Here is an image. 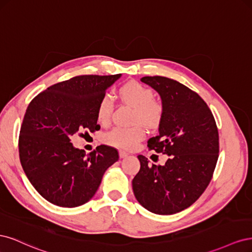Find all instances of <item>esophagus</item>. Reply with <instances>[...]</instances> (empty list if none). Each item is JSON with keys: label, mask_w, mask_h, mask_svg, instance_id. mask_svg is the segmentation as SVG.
<instances>
[{"label": "esophagus", "mask_w": 252, "mask_h": 252, "mask_svg": "<svg viewBox=\"0 0 252 252\" xmlns=\"http://www.w3.org/2000/svg\"><path fill=\"white\" fill-rule=\"evenodd\" d=\"M119 155H120V158H124L128 157L127 152H125V151H123V150H120V151H119Z\"/></svg>", "instance_id": "1"}]
</instances>
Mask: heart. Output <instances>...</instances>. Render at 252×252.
Instances as JSON below:
<instances>
[{
  "label": "heart",
  "mask_w": 252,
  "mask_h": 252,
  "mask_svg": "<svg viewBox=\"0 0 252 252\" xmlns=\"http://www.w3.org/2000/svg\"><path fill=\"white\" fill-rule=\"evenodd\" d=\"M120 95L124 102L134 107V119L146 126H157L163 118V106L154 100L152 90L138 82H129L122 86ZM113 107L112 98L104 94L97 104L96 116L101 123L108 122ZM144 138V130L139 125L116 127L104 135V141L121 149H132Z\"/></svg>",
  "instance_id": "b5f03b06"
}]
</instances>
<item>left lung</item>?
<instances>
[{"label": "left lung", "mask_w": 252, "mask_h": 252, "mask_svg": "<svg viewBox=\"0 0 252 252\" xmlns=\"http://www.w3.org/2000/svg\"><path fill=\"white\" fill-rule=\"evenodd\" d=\"M141 81L157 91L163 106L158 134L148 140V147L169 158L164 166H150L147 158L138 156L141 168L132 180L133 193L150 212L174 215L207 188L219 158L218 128L207 104L191 89L158 75Z\"/></svg>", "instance_id": "8db88e82"}]
</instances>
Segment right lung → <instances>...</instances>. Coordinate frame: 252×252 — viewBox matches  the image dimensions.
Segmentation results:
<instances>
[{
  "label": "right lung",
  "mask_w": 252,
  "mask_h": 252,
  "mask_svg": "<svg viewBox=\"0 0 252 252\" xmlns=\"http://www.w3.org/2000/svg\"><path fill=\"white\" fill-rule=\"evenodd\" d=\"M121 75H79L48 87L28 105L19 139L21 164L51 204L73 208L87 203L119 159L118 150L107 145L86 156L73 146L71 136L100 129L97 104Z\"/></svg>",
  "instance_id": "obj_1"
}]
</instances>
